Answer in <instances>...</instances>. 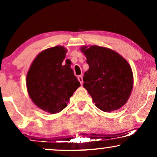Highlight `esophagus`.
I'll return each mask as SVG.
<instances>
[{"mask_svg": "<svg viewBox=\"0 0 157 157\" xmlns=\"http://www.w3.org/2000/svg\"><path fill=\"white\" fill-rule=\"evenodd\" d=\"M78 80L79 81V82L81 83V84L82 85L83 84V78H82V76H78Z\"/></svg>", "mask_w": 157, "mask_h": 157, "instance_id": "34e87169", "label": "esophagus"}]
</instances>
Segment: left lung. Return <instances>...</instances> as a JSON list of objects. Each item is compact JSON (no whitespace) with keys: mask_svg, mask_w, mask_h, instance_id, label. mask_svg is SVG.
Segmentation results:
<instances>
[{"mask_svg":"<svg viewBox=\"0 0 157 157\" xmlns=\"http://www.w3.org/2000/svg\"><path fill=\"white\" fill-rule=\"evenodd\" d=\"M89 70L83 75V87L95 106L104 112L121 108L132 91L134 77L126 60L115 51L96 45L82 46Z\"/></svg>","mask_w":157,"mask_h":157,"instance_id":"left-lung-1","label":"left lung"}]
</instances>
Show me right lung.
I'll return each instance as SVG.
<instances>
[{
	"label": "right lung",
	"mask_w": 157,
	"mask_h": 157,
	"mask_svg": "<svg viewBox=\"0 0 157 157\" xmlns=\"http://www.w3.org/2000/svg\"><path fill=\"white\" fill-rule=\"evenodd\" d=\"M67 49L57 46L38 53L26 75L30 98L46 112L59 113L67 106L70 97L80 86L69 65H63Z\"/></svg>",
	"instance_id": "add662e5"
}]
</instances>
